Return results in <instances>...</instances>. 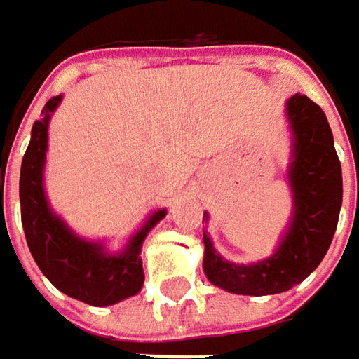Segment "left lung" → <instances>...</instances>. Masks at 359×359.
Returning <instances> with one entry per match:
<instances>
[{
  "label": "left lung",
  "instance_id": "1",
  "mask_svg": "<svg viewBox=\"0 0 359 359\" xmlns=\"http://www.w3.org/2000/svg\"><path fill=\"white\" fill-rule=\"evenodd\" d=\"M287 118L294 131V217L278 252L254 266H236L217 254L203 233V271L210 282L231 294L268 296L304 282L324 259L338 228L341 165L325 114L308 95L296 93L287 102Z\"/></svg>",
  "mask_w": 359,
  "mask_h": 359
}]
</instances>
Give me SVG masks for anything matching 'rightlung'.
<instances>
[{"label":"right lung","mask_w":359,"mask_h":359,"mask_svg":"<svg viewBox=\"0 0 359 359\" xmlns=\"http://www.w3.org/2000/svg\"><path fill=\"white\" fill-rule=\"evenodd\" d=\"M60 102L62 95L51 97L43 105L41 118L34 123L32 142L21 161V224L35 264L60 292L90 306H111L142 290V243L149 229L165 217V210L151 215L118 255H107L100 243L79 240L63 226L57 215L51 214L43 194L41 173L48 149L49 116Z\"/></svg>","instance_id":"obj_1"}]
</instances>
